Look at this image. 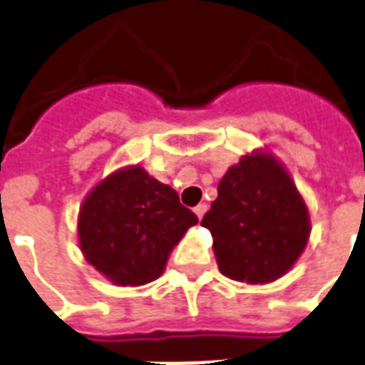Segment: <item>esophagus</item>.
<instances>
[{"mask_svg": "<svg viewBox=\"0 0 365 365\" xmlns=\"http://www.w3.org/2000/svg\"><path fill=\"white\" fill-rule=\"evenodd\" d=\"M205 212H207V205H205V204H198V205H196V207H194V213L198 215V219L204 217Z\"/></svg>", "mask_w": 365, "mask_h": 365, "instance_id": "obj_1", "label": "esophagus"}]
</instances>
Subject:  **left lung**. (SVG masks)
<instances>
[{
    "label": "left lung",
    "mask_w": 365,
    "mask_h": 365,
    "mask_svg": "<svg viewBox=\"0 0 365 365\" xmlns=\"http://www.w3.org/2000/svg\"><path fill=\"white\" fill-rule=\"evenodd\" d=\"M202 225L213 237L223 275L269 283L292 267L306 248L309 215L302 196L271 155H245L217 186Z\"/></svg>",
    "instance_id": "8db88e82"
}]
</instances>
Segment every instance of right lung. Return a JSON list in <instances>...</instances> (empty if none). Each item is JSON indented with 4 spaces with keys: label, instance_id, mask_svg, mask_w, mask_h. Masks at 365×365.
<instances>
[{
    "label": "right lung",
    "instance_id": "add662e5",
    "mask_svg": "<svg viewBox=\"0 0 365 365\" xmlns=\"http://www.w3.org/2000/svg\"><path fill=\"white\" fill-rule=\"evenodd\" d=\"M196 223L171 186L142 167H128L101 180L84 200L78 240L100 273L120 287H138L163 273L173 246Z\"/></svg>",
    "mask_w": 365,
    "mask_h": 365
}]
</instances>
